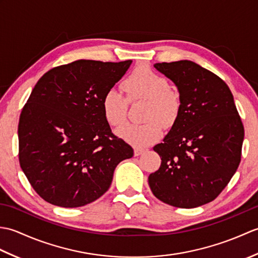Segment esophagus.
Returning a JSON list of instances; mask_svg holds the SVG:
<instances>
[{"label": "esophagus", "instance_id": "1", "mask_svg": "<svg viewBox=\"0 0 258 258\" xmlns=\"http://www.w3.org/2000/svg\"><path fill=\"white\" fill-rule=\"evenodd\" d=\"M144 152H145V150H144V149H141V147H135V149H134V154H135V156H139V155H141V154H143Z\"/></svg>", "mask_w": 258, "mask_h": 258}]
</instances>
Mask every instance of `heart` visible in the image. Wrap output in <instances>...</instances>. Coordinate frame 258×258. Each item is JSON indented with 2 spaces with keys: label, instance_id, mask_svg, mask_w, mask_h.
Masks as SVG:
<instances>
[{
  "label": "heart",
  "instance_id": "obj_1",
  "mask_svg": "<svg viewBox=\"0 0 258 258\" xmlns=\"http://www.w3.org/2000/svg\"><path fill=\"white\" fill-rule=\"evenodd\" d=\"M126 96L111 87L102 97L103 116L113 127H119L127 120L128 101H145L143 120L140 125L127 124L117 131L119 138L134 146H147L161 139L163 126L172 127L179 116L182 100L163 75L150 68L134 70L123 82Z\"/></svg>",
  "mask_w": 258,
  "mask_h": 258
}]
</instances>
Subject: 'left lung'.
<instances>
[{"label": "left lung", "mask_w": 258, "mask_h": 258, "mask_svg": "<svg viewBox=\"0 0 258 258\" xmlns=\"http://www.w3.org/2000/svg\"><path fill=\"white\" fill-rule=\"evenodd\" d=\"M154 68L177 86L182 107L163 143L154 150L161 166L149 176L158 200L180 208L214 201L240 163L244 126L227 84L187 59Z\"/></svg>", "instance_id": "8db88e82"}]
</instances>
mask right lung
<instances>
[{
	"label": "right lung",
	"mask_w": 258,
	"mask_h": 258,
	"mask_svg": "<svg viewBox=\"0 0 258 258\" xmlns=\"http://www.w3.org/2000/svg\"><path fill=\"white\" fill-rule=\"evenodd\" d=\"M132 61L79 59L37 81L19 122V161L43 200L61 207L96 201L111 186L115 167L133 149L112 133L102 97Z\"/></svg>",
	"instance_id": "obj_1"
}]
</instances>
